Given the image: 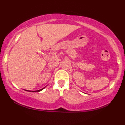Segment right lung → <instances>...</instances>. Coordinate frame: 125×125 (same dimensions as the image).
<instances>
[{"label":"right lung","instance_id":"obj_1","mask_svg":"<svg viewBox=\"0 0 125 125\" xmlns=\"http://www.w3.org/2000/svg\"><path fill=\"white\" fill-rule=\"evenodd\" d=\"M44 89V88H42V89H40V90H35V91H31V90H26V91L31 92H40V91H41V90H42V89Z\"/></svg>","mask_w":125,"mask_h":125}]
</instances>
